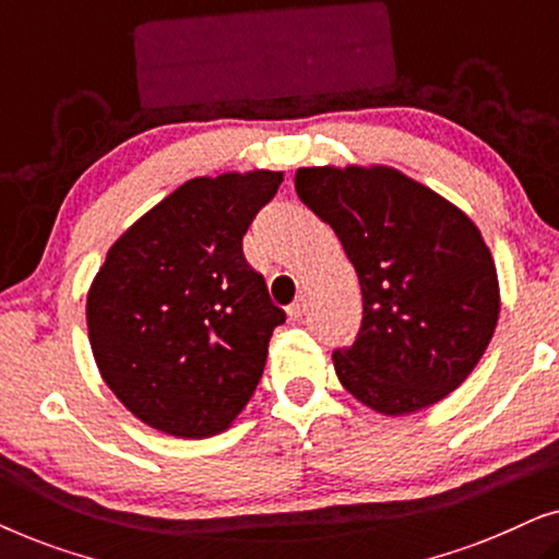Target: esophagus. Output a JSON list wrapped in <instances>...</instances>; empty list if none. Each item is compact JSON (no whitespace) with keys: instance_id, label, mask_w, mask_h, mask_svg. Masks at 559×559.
Returning a JSON list of instances; mask_svg holds the SVG:
<instances>
[{"instance_id":"esophagus-1","label":"esophagus","mask_w":559,"mask_h":559,"mask_svg":"<svg viewBox=\"0 0 559 559\" xmlns=\"http://www.w3.org/2000/svg\"><path fill=\"white\" fill-rule=\"evenodd\" d=\"M305 308H308V305H305V297H300V300H295L293 305H289L287 316L295 318V320H300L305 316Z\"/></svg>"}]
</instances>
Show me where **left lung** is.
<instances>
[{
	"label": "left lung",
	"instance_id": "1",
	"mask_svg": "<svg viewBox=\"0 0 559 559\" xmlns=\"http://www.w3.org/2000/svg\"><path fill=\"white\" fill-rule=\"evenodd\" d=\"M300 201L333 228L361 285L354 346L333 350L346 392L412 415L468 379L499 320L484 236L445 198L394 167H300Z\"/></svg>",
	"mask_w": 559,
	"mask_h": 559
}]
</instances>
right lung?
<instances>
[{
	"label": "right lung",
	"instance_id": "1",
	"mask_svg": "<svg viewBox=\"0 0 559 559\" xmlns=\"http://www.w3.org/2000/svg\"><path fill=\"white\" fill-rule=\"evenodd\" d=\"M282 173L193 178L114 241L86 297L88 341L117 400L175 438H211L262 379L285 310L243 257Z\"/></svg>",
	"mask_w": 559,
	"mask_h": 559
}]
</instances>
